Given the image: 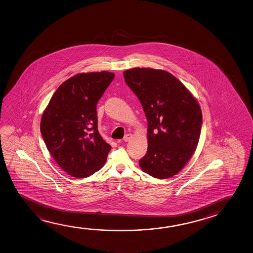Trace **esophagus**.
Segmentation results:
<instances>
[{
  "instance_id": "1",
  "label": "esophagus",
  "mask_w": 253,
  "mask_h": 253,
  "mask_svg": "<svg viewBox=\"0 0 253 253\" xmlns=\"http://www.w3.org/2000/svg\"><path fill=\"white\" fill-rule=\"evenodd\" d=\"M132 138H133V135H132L131 133H127V134H126V135H125V137L123 140H124V141H130Z\"/></svg>"
}]
</instances>
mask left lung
I'll return each instance as SVG.
<instances>
[{"label": "left lung", "instance_id": "left-lung-1", "mask_svg": "<svg viewBox=\"0 0 253 253\" xmlns=\"http://www.w3.org/2000/svg\"><path fill=\"white\" fill-rule=\"evenodd\" d=\"M125 82L140 100L148 120V150L141 170L157 179L177 174L197 149L201 108L189 90L164 70L125 71Z\"/></svg>", "mask_w": 253, "mask_h": 253}]
</instances>
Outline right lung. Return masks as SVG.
<instances>
[{"instance_id":"1","label":"right lung","mask_w":253,"mask_h":253,"mask_svg":"<svg viewBox=\"0 0 253 253\" xmlns=\"http://www.w3.org/2000/svg\"><path fill=\"white\" fill-rule=\"evenodd\" d=\"M114 77L105 71L76 74L61 84L43 112L47 150L73 177L92 175L106 162L112 147L99 133L96 104Z\"/></svg>"}]
</instances>
